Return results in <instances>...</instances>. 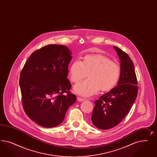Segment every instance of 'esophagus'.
Listing matches in <instances>:
<instances>
[{"label": "esophagus", "mask_w": 157, "mask_h": 157, "mask_svg": "<svg viewBox=\"0 0 157 157\" xmlns=\"http://www.w3.org/2000/svg\"><path fill=\"white\" fill-rule=\"evenodd\" d=\"M77 100L78 101H85V98H82V97H77Z\"/></svg>", "instance_id": "1"}]
</instances>
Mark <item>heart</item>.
I'll use <instances>...</instances> for the list:
<instances>
[{
  "mask_svg": "<svg viewBox=\"0 0 157 157\" xmlns=\"http://www.w3.org/2000/svg\"><path fill=\"white\" fill-rule=\"evenodd\" d=\"M120 73L117 63L101 54L85 55L82 62H73L69 70L70 79L75 83L85 79L88 74L89 78L74 87L76 94L85 97L95 94L100 90L108 91L113 89L119 82Z\"/></svg>",
  "mask_w": 157,
  "mask_h": 157,
  "instance_id": "1",
  "label": "heart"
}]
</instances>
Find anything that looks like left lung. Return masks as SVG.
<instances>
[{
	"label": "left lung",
	"instance_id": "8db88e82",
	"mask_svg": "<svg viewBox=\"0 0 157 157\" xmlns=\"http://www.w3.org/2000/svg\"><path fill=\"white\" fill-rule=\"evenodd\" d=\"M120 60L121 73L117 86L94 102L91 121L101 129L112 128L128 114L138 94V81L130 57L113 47Z\"/></svg>",
	"mask_w": 157,
	"mask_h": 157
}]
</instances>
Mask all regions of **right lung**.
Here are the masks:
<instances>
[{
	"label": "right lung",
	"mask_w": 157,
	"mask_h": 157,
	"mask_svg": "<svg viewBox=\"0 0 157 157\" xmlns=\"http://www.w3.org/2000/svg\"><path fill=\"white\" fill-rule=\"evenodd\" d=\"M71 53L64 45H48L32 53L21 72L24 110L40 126L52 128L60 124L76 101L67 78Z\"/></svg>",
	"instance_id": "add662e5"
}]
</instances>
